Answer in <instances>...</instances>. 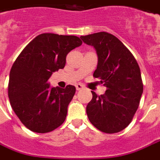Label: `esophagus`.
<instances>
[{"label": "esophagus", "mask_w": 160, "mask_h": 160, "mask_svg": "<svg viewBox=\"0 0 160 160\" xmlns=\"http://www.w3.org/2000/svg\"><path fill=\"white\" fill-rule=\"evenodd\" d=\"M76 89H77V91H80V90L83 89V85L81 84V83H78V84L76 85Z\"/></svg>", "instance_id": "esophagus-1"}]
</instances>
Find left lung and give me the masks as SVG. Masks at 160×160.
<instances>
[{
  "label": "left lung",
  "instance_id": "8db88e82",
  "mask_svg": "<svg viewBox=\"0 0 160 160\" xmlns=\"http://www.w3.org/2000/svg\"><path fill=\"white\" fill-rule=\"evenodd\" d=\"M81 39L96 49L98 66L93 77L106 87L103 95L91 91L92 99L86 107L89 120L103 132H121L132 122L143 93L139 66L128 48L112 34L98 32Z\"/></svg>",
  "mask_w": 160,
  "mask_h": 160
}]
</instances>
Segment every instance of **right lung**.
Wrapping results in <instances>:
<instances>
[{
  "label": "right lung",
  "instance_id": "obj_1",
  "mask_svg": "<svg viewBox=\"0 0 160 160\" xmlns=\"http://www.w3.org/2000/svg\"><path fill=\"white\" fill-rule=\"evenodd\" d=\"M81 44L78 36L41 34L14 62L8 81L11 107L32 132H49L64 122L76 88H50L48 80L53 72L64 68L67 54Z\"/></svg>",
  "mask_w": 160,
  "mask_h": 160
}]
</instances>
